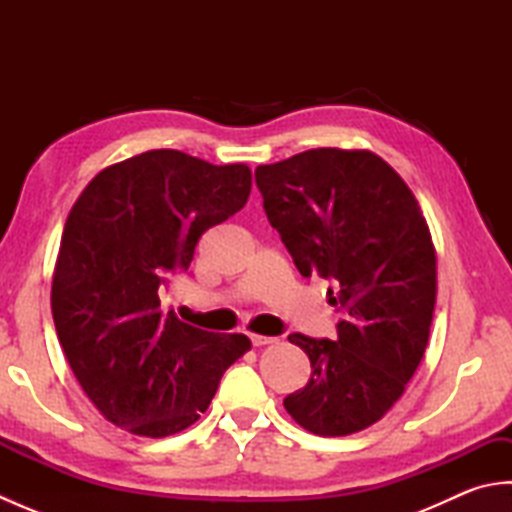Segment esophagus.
I'll return each instance as SVG.
<instances>
[{"label":"esophagus","instance_id":"esophagus-1","mask_svg":"<svg viewBox=\"0 0 512 512\" xmlns=\"http://www.w3.org/2000/svg\"><path fill=\"white\" fill-rule=\"evenodd\" d=\"M248 339L255 347H262V345H268V343L275 341L273 336H262V334H248Z\"/></svg>","mask_w":512,"mask_h":512}]
</instances>
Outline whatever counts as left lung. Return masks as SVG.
Returning <instances> with one entry per match:
<instances>
[{
	"label": "left lung",
	"instance_id": "1",
	"mask_svg": "<svg viewBox=\"0 0 512 512\" xmlns=\"http://www.w3.org/2000/svg\"><path fill=\"white\" fill-rule=\"evenodd\" d=\"M268 222L303 277L330 281L336 336L290 334L310 380L284 398L317 436H350L402 396L427 350L436 306V250L398 173L372 151L310 149L255 169Z\"/></svg>",
	"mask_w": 512,
	"mask_h": 512
}]
</instances>
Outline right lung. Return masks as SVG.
Listing matches in <instances>:
<instances>
[{"label":"right lung","mask_w":512,"mask_h":512,"mask_svg":"<svg viewBox=\"0 0 512 512\" xmlns=\"http://www.w3.org/2000/svg\"><path fill=\"white\" fill-rule=\"evenodd\" d=\"M250 169L154 149L103 169L74 202L52 277L59 343L85 394L116 427L173 436L200 418L250 350L160 306L204 231L248 200Z\"/></svg>","instance_id":"add662e5"}]
</instances>
